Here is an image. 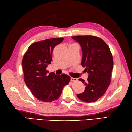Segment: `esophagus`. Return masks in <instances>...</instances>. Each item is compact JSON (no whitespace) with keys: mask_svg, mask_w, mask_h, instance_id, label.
I'll list each match as a JSON object with an SVG mask.
<instances>
[{"mask_svg":"<svg viewBox=\"0 0 132 132\" xmlns=\"http://www.w3.org/2000/svg\"><path fill=\"white\" fill-rule=\"evenodd\" d=\"M70 80H71V81H76L78 80H77V79H76V78H70Z\"/></svg>","mask_w":132,"mask_h":132,"instance_id":"1","label":"esophagus"}]
</instances>
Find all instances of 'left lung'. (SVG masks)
Instances as JSON below:
<instances>
[{
  "label": "left lung",
  "instance_id": "obj_1",
  "mask_svg": "<svg viewBox=\"0 0 132 132\" xmlns=\"http://www.w3.org/2000/svg\"><path fill=\"white\" fill-rule=\"evenodd\" d=\"M72 38L81 45V65L88 74L87 81L80 79L85 86L84 92L77 97L85 102H94L105 93L110 84L113 65L110 50L105 42L92 35H79Z\"/></svg>",
  "mask_w": 132,
  "mask_h": 132
}]
</instances>
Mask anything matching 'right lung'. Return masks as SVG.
I'll return each mask as SVG.
<instances>
[{
  "label": "right lung",
  "mask_w": 132,
  "mask_h": 132,
  "mask_svg": "<svg viewBox=\"0 0 132 132\" xmlns=\"http://www.w3.org/2000/svg\"><path fill=\"white\" fill-rule=\"evenodd\" d=\"M63 40V38H52L35 42L30 45L23 58L25 83L40 101L51 102L57 100L70 80V77L66 74L57 75L46 70L51 64L54 47Z\"/></svg>",
  "instance_id": "add662e5"
}]
</instances>
